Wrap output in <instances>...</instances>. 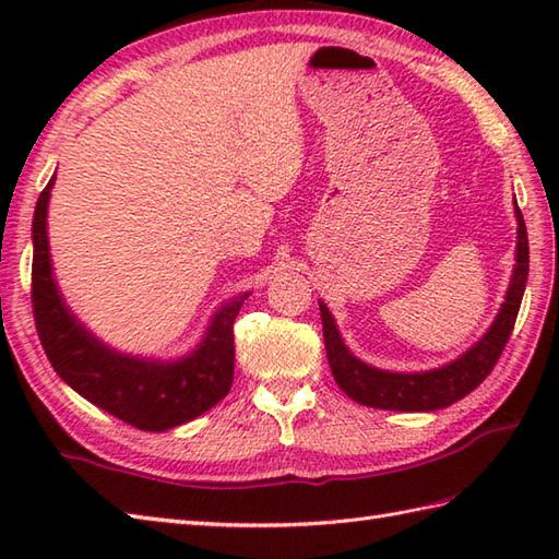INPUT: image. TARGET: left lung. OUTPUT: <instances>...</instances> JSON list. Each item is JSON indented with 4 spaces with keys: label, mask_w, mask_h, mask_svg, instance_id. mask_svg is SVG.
<instances>
[{
    "label": "left lung",
    "mask_w": 559,
    "mask_h": 559,
    "mask_svg": "<svg viewBox=\"0 0 559 559\" xmlns=\"http://www.w3.org/2000/svg\"><path fill=\"white\" fill-rule=\"evenodd\" d=\"M514 213L519 225L516 264L500 312H497L492 326L485 331L478 343H473L466 353L442 367H435V370L425 372H389L362 362L360 358H355L350 348L343 343L336 319L329 312V307L324 302H319L329 367L331 372H334L336 384L346 391L353 401L382 411H439L471 394V391L492 372V367L500 360V353L504 350L509 336H512L528 278V237L524 216H521V211L516 206V199Z\"/></svg>",
    "instance_id": "left-lung-1"
}]
</instances>
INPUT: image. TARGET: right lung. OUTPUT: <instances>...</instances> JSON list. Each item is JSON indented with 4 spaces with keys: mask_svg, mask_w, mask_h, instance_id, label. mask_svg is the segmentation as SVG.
Wrapping results in <instances>:
<instances>
[{
    "mask_svg": "<svg viewBox=\"0 0 559 559\" xmlns=\"http://www.w3.org/2000/svg\"><path fill=\"white\" fill-rule=\"evenodd\" d=\"M55 175L33 213V314L55 372L93 406L146 432H163L228 394L235 372L233 324L249 293L223 302L192 353L175 360H151L105 346L69 310L52 276L47 242V204Z\"/></svg>",
    "mask_w": 559,
    "mask_h": 559,
    "instance_id": "add662e5",
    "label": "right lung"
}]
</instances>
